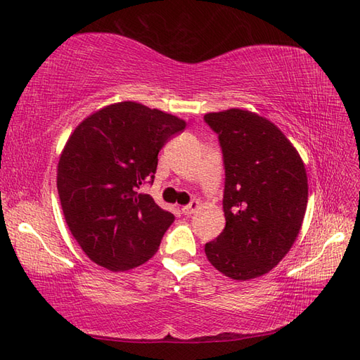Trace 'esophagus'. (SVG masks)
Returning <instances> with one entry per match:
<instances>
[{
  "label": "esophagus",
  "mask_w": 360,
  "mask_h": 360,
  "mask_svg": "<svg viewBox=\"0 0 360 360\" xmlns=\"http://www.w3.org/2000/svg\"><path fill=\"white\" fill-rule=\"evenodd\" d=\"M198 207H200V201L194 200V201H191L188 206H183L181 207V212L185 214V215H191V214H194Z\"/></svg>",
  "instance_id": "34e87169"
}]
</instances>
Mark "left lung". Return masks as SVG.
Segmentation results:
<instances>
[{"label":"left lung","mask_w":360,"mask_h":360,"mask_svg":"<svg viewBox=\"0 0 360 360\" xmlns=\"http://www.w3.org/2000/svg\"><path fill=\"white\" fill-rule=\"evenodd\" d=\"M224 160L226 227L206 243L210 264L236 281L269 274L292 249L309 183L300 153L266 117L241 108L205 114Z\"/></svg>","instance_id":"8db88e82"}]
</instances>
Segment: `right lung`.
Returning <instances> with one entry per match:
<instances>
[{
	"mask_svg": "<svg viewBox=\"0 0 360 360\" xmlns=\"http://www.w3.org/2000/svg\"><path fill=\"white\" fill-rule=\"evenodd\" d=\"M186 122L137 102H117L91 112L70 134L58 163V194L65 223L96 264L125 271L159 250L174 221L151 195L163 145Z\"/></svg>",
	"mask_w": 360,
	"mask_h": 360,
	"instance_id": "1",
	"label": "right lung"
}]
</instances>
